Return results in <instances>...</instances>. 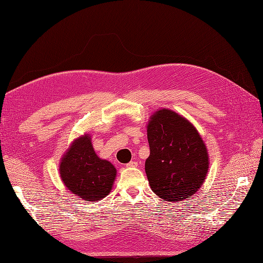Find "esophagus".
Returning <instances> with one entry per match:
<instances>
[{"label":"esophagus","instance_id":"esophagus-1","mask_svg":"<svg viewBox=\"0 0 263 263\" xmlns=\"http://www.w3.org/2000/svg\"><path fill=\"white\" fill-rule=\"evenodd\" d=\"M127 166L128 167H137L138 166V162H136V161H130L128 164H127Z\"/></svg>","mask_w":263,"mask_h":263}]
</instances>
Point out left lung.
<instances>
[{
  "label": "left lung",
  "instance_id": "1",
  "mask_svg": "<svg viewBox=\"0 0 263 263\" xmlns=\"http://www.w3.org/2000/svg\"><path fill=\"white\" fill-rule=\"evenodd\" d=\"M150 155L144 170L151 189L162 201L177 202L195 195L209 172L202 137L186 117L159 108L147 124Z\"/></svg>",
  "mask_w": 263,
  "mask_h": 263
}]
</instances>
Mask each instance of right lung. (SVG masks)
I'll use <instances>...</instances> for the list:
<instances>
[{
    "label": "right lung",
    "instance_id": "obj_1",
    "mask_svg": "<svg viewBox=\"0 0 263 263\" xmlns=\"http://www.w3.org/2000/svg\"><path fill=\"white\" fill-rule=\"evenodd\" d=\"M63 184L86 201H99L112 190L116 168L110 161L99 158L90 134L74 139L61 158L59 166Z\"/></svg>",
    "mask_w": 263,
    "mask_h": 263
}]
</instances>
